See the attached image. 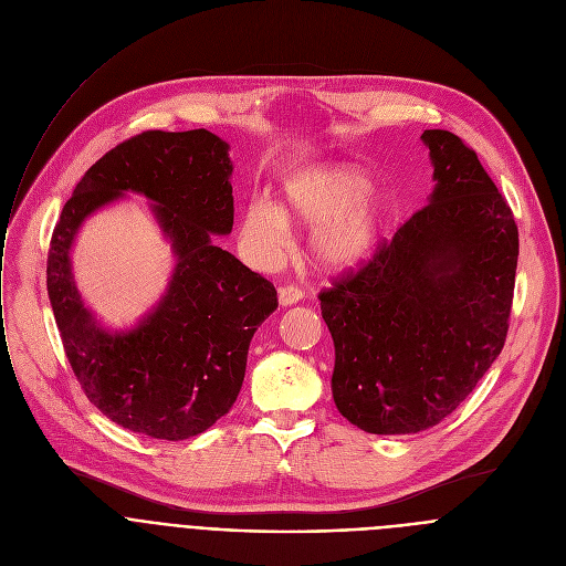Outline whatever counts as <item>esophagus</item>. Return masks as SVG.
Listing matches in <instances>:
<instances>
[{
    "instance_id": "esophagus-1",
    "label": "esophagus",
    "mask_w": 566,
    "mask_h": 566,
    "mask_svg": "<svg viewBox=\"0 0 566 566\" xmlns=\"http://www.w3.org/2000/svg\"><path fill=\"white\" fill-rule=\"evenodd\" d=\"M277 297H280V304H282V306H291V304H297V302L302 300V291H300L297 286L289 284V286H282V289L277 291Z\"/></svg>"
}]
</instances>
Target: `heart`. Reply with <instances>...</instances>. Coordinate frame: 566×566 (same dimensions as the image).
Instances as JSON below:
<instances>
[{
  "label": "heart",
  "mask_w": 566,
  "mask_h": 566,
  "mask_svg": "<svg viewBox=\"0 0 566 566\" xmlns=\"http://www.w3.org/2000/svg\"><path fill=\"white\" fill-rule=\"evenodd\" d=\"M369 188V177L354 166L313 168L286 181L277 208L251 201L241 228L253 249L273 258L286 237V223L317 224L311 237L313 262L329 273H343L374 255L391 217L389 199Z\"/></svg>",
  "instance_id": "b5f03b06"
}]
</instances>
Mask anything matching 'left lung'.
<instances>
[{
  "mask_svg": "<svg viewBox=\"0 0 566 566\" xmlns=\"http://www.w3.org/2000/svg\"><path fill=\"white\" fill-rule=\"evenodd\" d=\"M421 140L430 203L319 293L336 408L369 434H415L450 417L509 334L520 255L511 206L459 136L426 129Z\"/></svg>",
  "mask_w": 566,
  "mask_h": 566,
  "instance_id": "8db88e82",
  "label": "left lung"
}]
</instances>
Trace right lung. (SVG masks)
I'll list each match as a JSON object with an SVG mask.
<instances>
[{
	"label": "right lung",
	"instance_id": "obj_1",
	"mask_svg": "<svg viewBox=\"0 0 566 566\" xmlns=\"http://www.w3.org/2000/svg\"><path fill=\"white\" fill-rule=\"evenodd\" d=\"M232 160L208 129L143 132L85 172L53 228L46 291L71 369L94 406L132 432L184 441L219 421L244 382L249 345L277 291L212 244L232 230ZM125 191L143 193L178 266L159 304L129 333H107L84 306L70 247L84 219Z\"/></svg>",
	"mask_w": 566,
	"mask_h": 566
}]
</instances>
